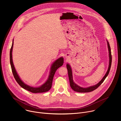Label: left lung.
I'll list each match as a JSON object with an SVG mask.
<instances>
[{
    "label": "left lung",
    "mask_w": 121,
    "mask_h": 121,
    "mask_svg": "<svg viewBox=\"0 0 121 121\" xmlns=\"http://www.w3.org/2000/svg\"><path fill=\"white\" fill-rule=\"evenodd\" d=\"M107 45H108V48L109 53V67H108V69L106 74L105 75V76L103 77L102 79L97 84H96L95 85H94V86H91V87H88V88H84L80 87V86L77 85L73 81V76H72V69L71 68V67L69 64H67L66 65V67H67V71H68V78H69V79L70 85L71 88H72V89L73 91H74L76 92H81V93L89 92L92 91H94L95 90H96V89H97L99 87V86L102 84V83L103 81H104V80H105L106 78L107 77V76L108 75V74L109 73V72H110V68H111V67L112 57V55H111V50L110 46L109 43V42H108L107 40Z\"/></svg>",
    "instance_id": "1"
}]
</instances>
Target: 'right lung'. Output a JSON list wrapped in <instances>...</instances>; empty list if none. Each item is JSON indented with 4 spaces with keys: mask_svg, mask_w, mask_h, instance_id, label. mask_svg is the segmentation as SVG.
Segmentation results:
<instances>
[{
    "mask_svg": "<svg viewBox=\"0 0 121 121\" xmlns=\"http://www.w3.org/2000/svg\"><path fill=\"white\" fill-rule=\"evenodd\" d=\"M13 46V40L12 46L10 51V63L12 73L17 83H18L20 85L21 87H22V88L32 93H42V92H45L49 91L52 87V82H53L54 76L55 75V74L56 70L59 67H60L63 65V63H64L63 58L60 57L58 58L56 61H55L54 63L52 64V66L51 67V71L50 72V74L47 81L43 85L41 86L40 87L34 88V87H31V86H29L27 84H25L21 79L19 75H18V74H17L15 70V68L14 66L13 61H12V53Z\"/></svg>",
    "mask_w": 121,
    "mask_h": 121,
    "instance_id": "obj_1",
    "label": "right lung"
}]
</instances>
